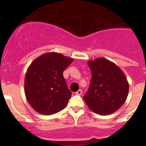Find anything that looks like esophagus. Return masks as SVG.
<instances>
[{"instance_id":"obj_1","label":"esophagus","mask_w":146,"mask_h":146,"mask_svg":"<svg viewBox=\"0 0 146 146\" xmlns=\"http://www.w3.org/2000/svg\"><path fill=\"white\" fill-rule=\"evenodd\" d=\"M82 90H79L77 92H76V94H77V95H81V94H82Z\"/></svg>"}]
</instances>
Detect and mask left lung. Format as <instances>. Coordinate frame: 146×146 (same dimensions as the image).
<instances>
[{"mask_svg":"<svg viewBox=\"0 0 146 146\" xmlns=\"http://www.w3.org/2000/svg\"><path fill=\"white\" fill-rule=\"evenodd\" d=\"M90 84L83 97L88 108L100 115H109L120 108L128 97L129 84L120 67L110 60H89Z\"/></svg>","mask_w":146,"mask_h":146,"instance_id":"obj_1","label":"left lung"}]
</instances>
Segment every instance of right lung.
I'll return each mask as SVG.
<instances>
[{
	"mask_svg": "<svg viewBox=\"0 0 146 146\" xmlns=\"http://www.w3.org/2000/svg\"><path fill=\"white\" fill-rule=\"evenodd\" d=\"M73 61V58L50 52L38 56L30 64L24 79V93L28 103L35 111L52 115L67 106L71 92L63 71Z\"/></svg>",
	"mask_w": 146,
	"mask_h": 146,
	"instance_id": "right-lung-1",
	"label": "right lung"
}]
</instances>
